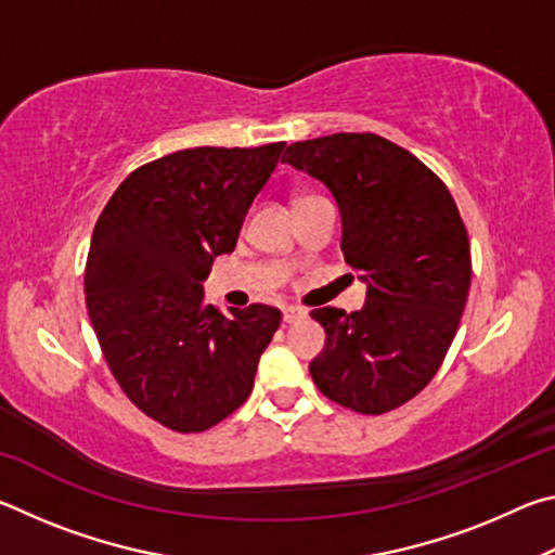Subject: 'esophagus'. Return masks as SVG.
<instances>
[{
    "label": "esophagus",
    "mask_w": 555,
    "mask_h": 555,
    "mask_svg": "<svg viewBox=\"0 0 555 555\" xmlns=\"http://www.w3.org/2000/svg\"><path fill=\"white\" fill-rule=\"evenodd\" d=\"M300 318H306V311L298 306H286L284 308V323H296Z\"/></svg>",
    "instance_id": "esophagus-1"
}]
</instances>
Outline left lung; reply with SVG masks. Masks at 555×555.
Masks as SVG:
<instances>
[{
    "mask_svg": "<svg viewBox=\"0 0 555 555\" xmlns=\"http://www.w3.org/2000/svg\"><path fill=\"white\" fill-rule=\"evenodd\" d=\"M281 162L331 188L345 261L367 284L362 311H311L325 327L315 387L367 416L399 409L436 377L465 311L473 259L453 195L424 162L370 131L296 142Z\"/></svg>",
    "mask_w": 555,
    "mask_h": 555,
    "instance_id": "left-lung-1",
    "label": "left lung"
}]
</instances>
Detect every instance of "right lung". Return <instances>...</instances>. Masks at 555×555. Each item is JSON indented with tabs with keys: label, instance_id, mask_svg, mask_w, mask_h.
Returning a JSON list of instances; mask_svg holds the SVG:
<instances>
[{
	"label": "right lung",
	"instance_id": "add662e5",
	"mask_svg": "<svg viewBox=\"0 0 555 555\" xmlns=\"http://www.w3.org/2000/svg\"><path fill=\"white\" fill-rule=\"evenodd\" d=\"M286 142L198 146L131 171L100 212L86 264L90 323L121 391L149 418L201 434L247 401L274 306L222 315L203 298Z\"/></svg>",
	"mask_w": 555,
	"mask_h": 555
}]
</instances>
